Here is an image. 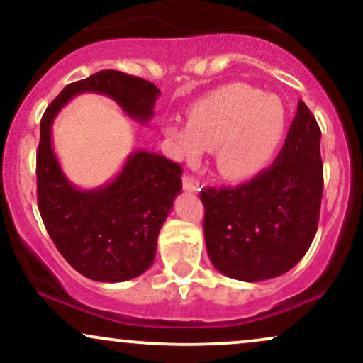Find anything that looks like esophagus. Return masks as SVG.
Here are the masks:
<instances>
[{
	"label": "esophagus",
	"instance_id": "1",
	"mask_svg": "<svg viewBox=\"0 0 363 363\" xmlns=\"http://www.w3.org/2000/svg\"><path fill=\"white\" fill-rule=\"evenodd\" d=\"M182 186H184V189L189 191V193H199V191H201V187H199L198 181H196V179H193L191 176L182 177Z\"/></svg>",
	"mask_w": 363,
	"mask_h": 363
}]
</instances>
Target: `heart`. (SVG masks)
Here are the masks:
<instances>
[{"instance_id":"obj_1","label":"heart","mask_w":363,"mask_h":363,"mask_svg":"<svg viewBox=\"0 0 363 363\" xmlns=\"http://www.w3.org/2000/svg\"><path fill=\"white\" fill-rule=\"evenodd\" d=\"M285 128V106L277 95L228 83L198 99L187 109V124H162V135L176 160L196 162L215 150L218 172L228 181H245L273 160Z\"/></svg>"}]
</instances>
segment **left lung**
Segmentation results:
<instances>
[{"label": "left lung", "mask_w": 363, "mask_h": 363, "mask_svg": "<svg viewBox=\"0 0 363 363\" xmlns=\"http://www.w3.org/2000/svg\"><path fill=\"white\" fill-rule=\"evenodd\" d=\"M323 186L320 129L298 101L272 167L247 184L201 191L211 264L225 277L249 283L289 272L318 230Z\"/></svg>", "instance_id": "1"}]
</instances>
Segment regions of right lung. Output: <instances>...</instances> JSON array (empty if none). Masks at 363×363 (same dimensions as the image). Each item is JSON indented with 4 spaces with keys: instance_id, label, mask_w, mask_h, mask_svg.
Listing matches in <instances>:
<instances>
[{
    "instance_id": "add662e5",
    "label": "right lung",
    "mask_w": 363,
    "mask_h": 363,
    "mask_svg": "<svg viewBox=\"0 0 363 363\" xmlns=\"http://www.w3.org/2000/svg\"><path fill=\"white\" fill-rule=\"evenodd\" d=\"M86 91L107 95L128 118L147 124L160 90L143 78L104 69L66 85L40 121L37 203L45 230L83 277L126 281L153 264L158 232L182 189V169L164 155L135 150L112 181L94 189L74 186L54 153L51 128L57 112Z\"/></svg>"
}]
</instances>
